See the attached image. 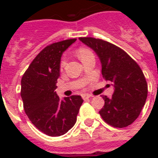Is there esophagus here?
<instances>
[{
  "label": "esophagus",
  "instance_id": "esophagus-1",
  "mask_svg": "<svg viewBox=\"0 0 158 158\" xmlns=\"http://www.w3.org/2000/svg\"><path fill=\"white\" fill-rule=\"evenodd\" d=\"M90 97H92V96H90V95H89V94H84V95H82V98L84 100L89 99V98H90Z\"/></svg>",
  "mask_w": 158,
  "mask_h": 158
}]
</instances>
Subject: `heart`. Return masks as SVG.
Wrapping results in <instances>:
<instances>
[{"mask_svg": "<svg viewBox=\"0 0 158 158\" xmlns=\"http://www.w3.org/2000/svg\"><path fill=\"white\" fill-rule=\"evenodd\" d=\"M78 53H79V57L81 58V60H84V59L85 58V57H87L88 56L92 55L93 54V52H91L89 49L85 48V47H81V48H79ZM64 64H65V60L63 59V60H62V62H61V66L62 67Z\"/></svg>", "mask_w": 158, "mask_h": 158, "instance_id": "b5f03b06", "label": "heart"}]
</instances>
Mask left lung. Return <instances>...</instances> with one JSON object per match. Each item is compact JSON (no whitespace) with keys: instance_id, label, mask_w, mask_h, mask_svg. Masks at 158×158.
<instances>
[{"instance_id":"8db88e82","label":"left lung","mask_w":158,"mask_h":158,"mask_svg":"<svg viewBox=\"0 0 158 158\" xmlns=\"http://www.w3.org/2000/svg\"><path fill=\"white\" fill-rule=\"evenodd\" d=\"M79 40L95 51L102 63L104 79L113 83L112 97L102 96L105 104L100 115L109 125L124 128L139 117L147 97V83L137 62L112 43L92 37Z\"/></svg>"}]
</instances>
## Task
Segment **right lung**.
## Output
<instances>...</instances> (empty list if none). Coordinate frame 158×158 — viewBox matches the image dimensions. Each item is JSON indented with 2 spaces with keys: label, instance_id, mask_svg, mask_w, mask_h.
Segmentation results:
<instances>
[{
  "label": "right lung",
  "instance_id": "1",
  "mask_svg": "<svg viewBox=\"0 0 158 158\" xmlns=\"http://www.w3.org/2000/svg\"><path fill=\"white\" fill-rule=\"evenodd\" d=\"M75 41L69 39L47 45L33 60L21 80L24 112L33 124L49 136L68 132L75 124L84 102L80 96L61 100L55 91L62 52Z\"/></svg>",
  "mask_w": 158,
  "mask_h": 158
}]
</instances>
